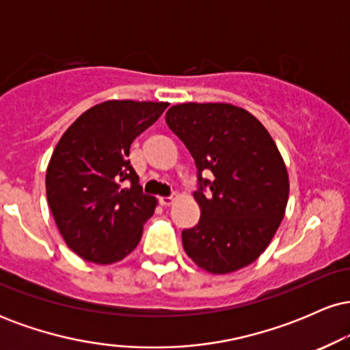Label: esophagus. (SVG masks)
I'll return each instance as SVG.
<instances>
[{
  "label": "esophagus",
  "mask_w": 350,
  "mask_h": 350,
  "mask_svg": "<svg viewBox=\"0 0 350 350\" xmlns=\"http://www.w3.org/2000/svg\"><path fill=\"white\" fill-rule=\"evenodd\" d=\"M178 199V196H167V198H159V202H161V206H171L174 200Z\"/></svg>",
  "instance_id": "34e87169"
}]
</instances>
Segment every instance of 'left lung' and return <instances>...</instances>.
<instances>
[{"instance_id": "left-lung-1", "label": "left lung", "mask_w": 350, "mask_h": 350, "mask_svg": "<svg viewBox=\"0 0 350 350\" xmlns=\"http://www.w3.org/2000/svg\"><path fill=\"white\" fill-rule=\"evenodd\" d=\"M166 122L194 156L202 185L213 196L194 194L200 207L196 227L183 230V247L199 268L227 275L248 267L267 250L278 230L290 196L286 164L258 120L230 103H179ZM215 174L212 183L200 172Z\"/></svg>"}]
</instances>
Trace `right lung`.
<instances>
[{
    "label": "right lung",
    "mask_w": 350,
    "mask_h": 350,
    "mask_svg": "<svg viewBox=\"0 0 350 350\" xmlns=\"http://www.w3.org/2000/svg\"><path fill=\"white\" fill-rule=\"evenodd\" d=\"M167 105L108 100L60 136L46 171L47 202L67 247L87 262H120L142 240L158 199L144 194L128 156Z\"/></svg>",
    "instance_id": "1"
}]
</instances>
